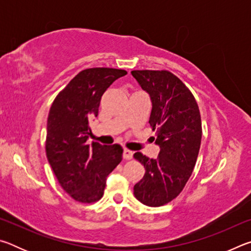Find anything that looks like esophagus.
Masks as SVG:
<instances>
[{
    "label": "esophagus",
    "mask_w": 251,
    "mask_h": 251,
    "mask_svg": "<svg viewBox=\"0 0 251 251\" xmlns=\"http://www.w3.org/2000/svg\"><path fill=\"white\" fill-rule=\"evenodd\" d=\"M133 155L134 152L129 150H127V148H125L124 151H123V157H124V159H131L133 158Z\"/></svg>",
    "instance_id": "obj_1"
}]
</instances>
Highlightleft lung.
Listing matches in <instances>:
<instances>
[{"instance_id": "obj_1", "label": "left lung", "mask_w": 251, "mask_h": 251, "mask_svg": "<svg viewBox=\"0 0 251 251\" xmlns=\"http://www.w3.org/2000/svg\"><path fill=\"white\" fill-rule=\"evenodd\" d=\"M131 75L151 97L150 125L160 150L155 159L134 154L146 171L134 195L144 205L159 207L179 195L194 171L201 142V113L192 93L171 72L131 71Z\"/></svg>"}]
</instances>
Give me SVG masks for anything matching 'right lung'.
<instances>
[{"label": "right lung", "mask_w": 251, "mask_h": 251, "mask_svg": "<svg viewBox=\"0 0 251 251\" xmlns=\"http://www.w3.org/2000/svg\"><path fill=\"white\" fill-rule=\"evenodd\" d=\"M124 70L95 67L75 76L54 100L46 128V156L59 185L72 198L94 202L104 194L106 178L122 161L118 144H87L90 122L100 99Z\"/></svg>", "instance_id": "add662e5"}]
</instances>
